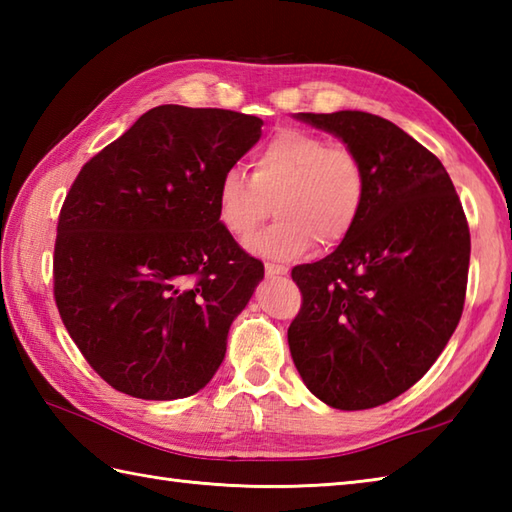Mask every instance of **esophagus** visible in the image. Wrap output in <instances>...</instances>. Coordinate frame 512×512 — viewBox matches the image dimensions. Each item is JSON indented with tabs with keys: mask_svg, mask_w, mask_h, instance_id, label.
Segmentation results:
<instances>
[{
	"mask_svg": "<svg viewBox=\"0 0 512 512\" xmlns=\"http://www.w3.org/2000/svg\"><path fill=\"white\" fill-rule=\"evenodd\" d=\"M290 273L288 266H279V264H266V275L268 277H286Z\"/></svg>",
	"mask_w": 512,
	"mask_h": 512,
	"instance_id": "1",
	"label": "esophagus"
}]
</instances>
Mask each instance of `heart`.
Returning <instances> with one entry per match:
<instances>
[{"label": "heart", "instance_id": "heart-1", "mask_svg": "<svg viewBox=\"0 0 512 512\" xmlns=\"http://www.w3.org/2000/svg\"><path fill=\"white\" fill-rule=\"evenodd\" d=\"M365 195V169L354 151L303 129H284L255 151L248 178L224 173L217 217L228 235L246 242L273 206L279 220L248 248L268 259H295L312 242L341 244L361 217Z\"/></svg>", "mask_w": 512, "mask_h": 512}]
</instances>
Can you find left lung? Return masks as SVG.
Returning a JSON list of instances; mask_svg holds the SVG:
<instances>
[{
    "mask_svg": "<svg viewBox=\"0 0 512 512\" xmlns=\"http://www.w3.org/2000/svg\"><path fill=\"white\" fill-rule=\"evenodd\" d=\"M361 160L367 195L334 253L292 268V361L325 405L372 409L429 372L462 317L471 235L442 162L385 118L295 114Z\"/></svg>",
    "mask_w": 512,
    "mask_h": 512,
    "instance_id": "8db88e82",
    "label": "left lung"
}]
</instances>
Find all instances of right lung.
Wrapping results in <instances>:
<instances>
[{"instance_id": "right-lung-1", "label": "right lung", "mask_w": 512, "mask_h": 512, "mask_svg": "<svg viewBox=\"0 0 512 512\" xmlns=\"http://www.w3.org/2000/svg\"><path fill=\"white\" fill-rule=\"evenodd\" d=\"M262 125L160 105L76 176L57 226L54 299L85 361L123 394L187 398L222 365L264 264L224 231L217 187Z\"/></svg>"}]
</instances>
